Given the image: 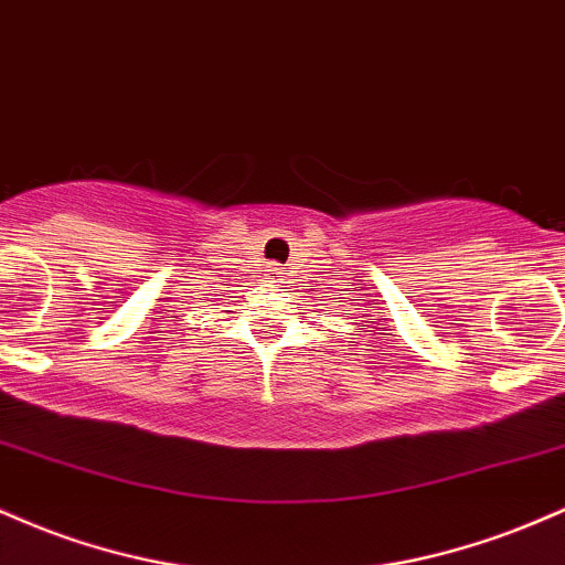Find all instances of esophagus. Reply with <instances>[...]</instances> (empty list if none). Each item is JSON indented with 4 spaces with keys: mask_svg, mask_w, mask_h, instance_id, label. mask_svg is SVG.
I'll return each mask as SVG.
<instances>
[{
    "mask_svg": "<svg viewBox=\"0 0 565 565\" xmlns=\"http://www.w3.org/2000/svg\"><path fill=\"white\" fill-rule=\"evenodd\" d=\"M271 271H275V275H280V269H277V266H275V269H271Z\"/></svg>",
    "mask_w": 565,
    "mask_h": 565,
    "instance_id": "esophagus-1",
    "label": "esophagus"
}]
</instances>
